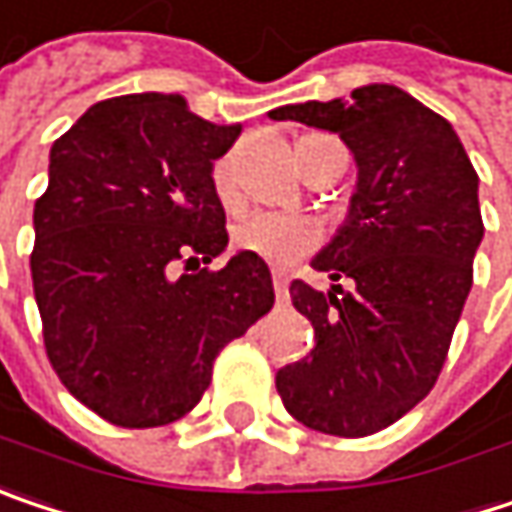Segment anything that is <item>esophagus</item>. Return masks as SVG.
<instances>
[{
	"label": "esophagus",
	"mask_w": 512,
	"mask_h": 512,
	"mask_svg": "<svg viewBox=\"0 0 512 512\" xmlns=\"http://www.w3.org/2000/svg\"><path fill=\"white\" fill-rule=\"evenodd\" d=\"M272 287H275V299H278V304H287L290 302V290H287V278L284 275H272Z\"/></svg>",
	"instance_id": "obj_1"
}]
</instances>
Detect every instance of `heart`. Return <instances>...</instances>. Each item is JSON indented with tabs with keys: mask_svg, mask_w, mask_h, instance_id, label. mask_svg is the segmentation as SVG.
<instances>
[{
	"mask_svg": "<svg viewBox=\"0 0 512 512\" xmlns=\"http://www.w3.org/2000/svg\"><path fill=\"white\" fill-rule=\"evenodd\" d=\"M213 196L225 205H237V181H234V166L231 161H219L213 166ZM322 240L319 222L307 216H287V213H272V210H252L240 216L231 228V243L240 252L263 257L266 263L287 269L304 255H310Z\"/></svg>",
	"mask_w": 512,
	"mask_h": 512,
	"instance_id": "1",
	"label": "heart"
}]
</instances>
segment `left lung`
<instances>
[{
	"mask_svg": "<svg viewBox=\"0 0 512 512\" xmlns=\"http://www.w3.org/2000/svg\"><path fill=\"white\" fill-rule=\"evenodd\" d=\"M340 134L357 163L349 216L313 257L328 293L290 284L313 325V351L275 375L302 425L369 437L413 410L440 378L451 334L472 290L484 240L478 172L451 122L395 84H366L351 99L269 111Z\"/></svg>",
	"mask_w": 512,
	"mask_h": 512,
	"instance_id": "8db88e82",
	"label": "left lung"
}]
</instances>
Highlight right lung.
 Instances as JSON below:
<instances>
[{
	"label": "right lung",
	"mask_w": 512,
	"mask_h": 512,
	"mask_svg": "<svg viewBox=\"0 0 512 512\" xmlns=\"http://www.w3.org/2000/svg\"><path fill=\"white\" fill-rule=\"evenodd\" d=\"M240 131L178 93H131L52 143L31 252L43 343L61 384L114 425L190 413L216 354L275 304L263 257L199 269L228 246L213 161Z\"/></svg>",
	"instance_id": "1"
}]
</instances>
